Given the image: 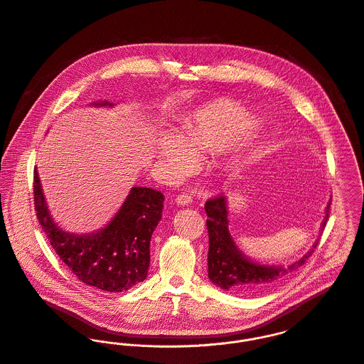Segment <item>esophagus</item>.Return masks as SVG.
Wrapping results in <instances>:
<instances>
[{
	"mask_svg": "<svg viewBox=\"0 0 364 364\" xmlns=\"http://www.w3.org/2000/svg\"><path fill=\"white\" fill-rule=\"evenodd\" d=\"M191 201H193V198H191V196L187 194V193H181V194H178L177 198H176V203H177L178 205H188Z\"/></svg>",
	"mask_w": 364,
	"mask_h": 364,
	"instance_id": "esophagus-1",
	"label": "esophagus"
}]
</instances>
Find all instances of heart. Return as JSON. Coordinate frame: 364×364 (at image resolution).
Instances as JSON below:
<instances>
[{
    "mask_svg": "<svg viewBox=\"0 0 364 364\" xmlns=\"http://www.w3.org/2000/svg\"><path fill=\"white\" fill-rule=\"evenodd\" d=\"M252 124L250 114L233 102H218L197 111L184 125L183 139L198 153L215 151L235 141ZM184 142L174 135H167L160 141V156L181 170L187 150Z\"/></svg>",
    "mask_w": 364,
    "mask_h": 364,
    "instance_id": "heart-1",
    "label": "heart"
}]
</instances>
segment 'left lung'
<instances>
[{
  "label": "left lung",
  "mask_w": 364,
  "mask_h": 364,
  "mask_svg": "<svg viewBox=\"0 0 364 364\" xmlns=\"http://www.w3.org/2000/svg\"><path fill=\"white\" fill-rule=\"evenodd\" d=\"M329 208L331 203L326 207V217L322 222V228H325L329 218ZM205 213L208 215L207 228L210 235L208 277L215 286L230 292L249 295L282 283L308 260L314 253V249L318 246L316 240L312 249L302 256V259L284 267L257 264L243 256L229 233L226 197L217 196L210 198L205 203Z\"/></svg>",
  "instance_id": "left-lung-1"
}]
</instances>
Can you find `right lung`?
<instances>
[{
    "instance_id": "right-lung-1",
    "label": "right lung",
    "mask_w": 364,
    "mask_h": 364,
    "mask_svg": "<svg viewBox=\"0 0 364 364\" xmlns=\"http://www.w3.org/2000/svg\"><path fill=\"white\" fill-rule=\"evenodd\" d=\"M92 105H112L108 101ZM33 201L38 220L52 247L74 276L87 286L122 292L142 283L150 264V239L161 218L160 191L134 187L114 219L101 230L74 235L50 218L38 171H33Z\"/></svg>"
}]
</instances>
